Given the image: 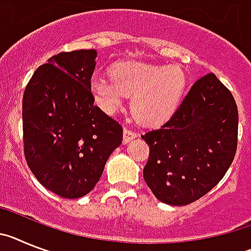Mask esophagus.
<instances>
[{"label": "esophagus", "instance_id": "34e87169", "mask_svg": "<svg viewBox=\"0 0 251 251\" xmlns=\"http://www.w3.org/2000/svg\"><path fill=\"white\" fill-rule=\"evenodd\" d=\"M135 138H138V134H136V132L132 131V130H130L128 127H126L125 130H124V139H123L124 144L130 143V141L134 140Z\"/></svg>", "mask_w": 251, "mask_h": 251}]
</instances>
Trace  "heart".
Masks as SVG:
<instances>
[{"label": "heart", "instance_id": "obj_1", "mask_svg": "<svg viewBox=\"0 0 251 251\" xmlns=\"http://www.w3.org/2000/svg\"><path fill=\"white\" fill-rule=\"evenodd\" d=\"M111 77L95 75L91 89L100 107L116 112L126 96H131V110L141 123L158 125L173 116L186 92V73L179 65L125 62L115 65Z\"/></svg>", "mask_w": 251, "mask_h": 251}]
</instances>
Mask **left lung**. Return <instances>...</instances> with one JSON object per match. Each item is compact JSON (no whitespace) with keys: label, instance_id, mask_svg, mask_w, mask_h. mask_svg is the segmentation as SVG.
Here are the masks:
<instances>
[{"label":"left lung","instance_id":"8db88e82","mask_svg":"<svg viewBox=\"0 0 251 251\" xmlns=\"http://www.w3.org/2000/svg\"><path fill=\"white\" fill-rule=\"evenodd\" d=\"M236 102L213 73L198 79L164 125L141 138L149 145L144 179L160 202L186 206L224 178L237 147Z\"/></svg>","mask_w":251,"mask_h":251}]
</instances>
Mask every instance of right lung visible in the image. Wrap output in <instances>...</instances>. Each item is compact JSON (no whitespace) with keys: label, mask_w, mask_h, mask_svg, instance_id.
Masks as SVG:
<instances>
[{"label":"right lung","mask_w":251,"mask_h":251,"mask_svg":"<svg viewBox=\"0 0 251 251\" xmlns=\"http://www.w3.org/2000/svg\"><path fill=\"white\" fill-rule=\"evenodd\" d=\"M97 51L59 53L36 69L23 99L24 152L36 179L64 198H80L100 180L123 143V127L95 106Z\"/></svg>","instance_id":"obj_1"}]
</instances>
